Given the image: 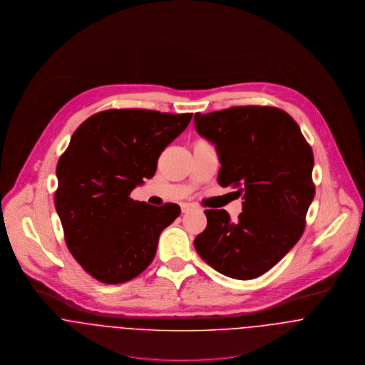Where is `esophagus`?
<instances>
[{"label": "esophagus", "instance_id": "1", "mask_svg": "<svg viewBox=\"0 0 365 365\" xmlns=\"http://www.w3.org/2000/svg\"><path fill=\"white\" fill-rule=\"evenodd\" d=\"M195 208H196V205H193V204H183L182 205V212H189V211H192Z\"/></svg>", "mask_w": 365, "mask_h": 365}]
</instances>
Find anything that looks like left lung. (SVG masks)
Returning <instances> with one entry per match:
<instances>
[{"instance_id": "8db88e82", "label": "left lung", "mask_w": 365, "mask_h": 365, "mask_svg": "<svg viewBox=\"0 0 365 365\" xmlns=\"http://www.w3.org/2000/svg\"><path fill=\"white\" fill-rule=\"evenodd\" d=\"M197 133L217 148L218 183L243 195L232 221L225 210H205L195 240L202 260L224 276L252 280L294 247L315 196L314 154L299 125L279 108L234 106L196 113Z\"/></svg>"}]
</instances>
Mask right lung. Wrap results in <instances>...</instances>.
Here are the masks:
<instances>
[{"instance_id":"1","label":"right lung","mask_w":365,"mask_h":365,"mask_svg":"<svg viewBox=\"0 0 365 365\" xmlns=\"http://www.w3.org/2000/svg\"><path fill=\"white\" fill-rule=\"evenodd\" d=\"M192 113L109 109L88 118L60 157L54 205L68 250L98 282L125 283L153 262L180 207L134 202L131 190L155 175L163 150Z\"/></svg>"}]
</instances>
